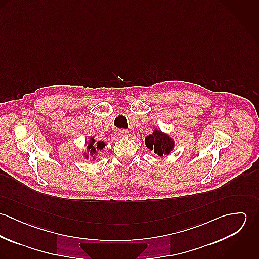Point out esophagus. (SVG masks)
<instances>
[{"label": "esophagus", "instance_id": "esophagus-1", "mask_svg": "<svg viewBox=\"0 0 259 259\" xmlns=\"http://www.w3.org/2000/svg\"><path fill=\"white\" fill-rule=\"evenodd\" d=\"M117 135L120 138H126L128 136V131H126V130H119L117 132Z\"/></svg>", "mask_w": 259, "mask_h": 259}]
</instances>
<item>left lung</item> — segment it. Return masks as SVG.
Listing matches in <instances>:
<instances>
[{
	"label": "left lung",
	"mask_w": 259,
	"mask_h": 259,
	"mask_svg": "<svg viewBox=\"0 0 259 259\" xmlns=\"http://www.w3.org/2000/svg\"><path fill=\"white\" fill-rule=\"evenodd\" d=\"M145 144L148 150L159 156L169 155L176 147L174 138L169 134H166L155 126L153 127L152 133L145 139Z\"/></svg>",
	"instance_id": "left-lung-1"
}]
</instances>
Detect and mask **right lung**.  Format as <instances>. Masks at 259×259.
I'll use <instances>...</instances> for the list:
<instances>
[{
  "instance_id": "1",
  "label": "right lung",
  "mask_w": 259,
  "mask_h": 259,
  "mask_svg": "<svg viewBox=\"0 0 259 259\" xmlns=\"http://www.w3.org/2000/svg\"><path fill=\"white\" fill-rule=\"evenodd\" d=\"M107 146V144L105 142H101V141H96L95 136L90 137L89 140L85 143V150L82 151V156L88 160L89 156L91 158H93V160H97V153L98 151L103 150L105 147Z\"/></svg>"
}]
</instances>
